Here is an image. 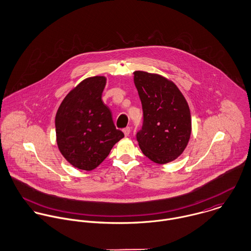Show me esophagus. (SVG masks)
Masks as SVG:
<instances>
[{
    "label": "esophagus",
    "instance_id": "esophagus-1",
    "mask_svg": "<svg viewBox=\"0 0 251 251\" xmlns=\"http://www.w3.org/2000/svg\"><path fill=\"white\" fill-rule=\"evenodd\" d=\"M130 131H131L130 127H126V128L123 129V132L125 133V136H128L129 133H130Z\"/></svg>",
    "mask_w": 251,
    "mask_h": 251
}]
</instances>
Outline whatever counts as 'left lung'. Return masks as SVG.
Returning <instances> with one entry per match:
<instances>
[{
	"instance_id": "1",
	"label": "left lung",
	"mask_w": 251,
	"mask_h": 251,
	"mask_svg": "<svg viewBox=\"0 0 251 251\" xmlns=\"http://www.w3.org/2000/svg\"><path fill=\"white\" fill-rule=\"evenodd\" d=\"M133 74L143 108V126L136 135L139 147L151 161L166 164L179 157L189 141V106L168 78L141 71Z\"/></svg>"
}]
</instances>
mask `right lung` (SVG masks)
<instances>
[{"mask_svg": "<svg viewBox=\"0 0 251 251\" xmlns=\"http://www.w3.org/2000/svg\"><path fill=\"white\" fill-rule=\"evenodd\" d=\"M105 85V76L84 79L66 96L55 117L59 151L80 170L97 168L125 136L101 100Z\"/></svg>", "mask_w": 251, "mask_h": 251, "instance_id": "1", "label": "right lung"}]
</instances>
